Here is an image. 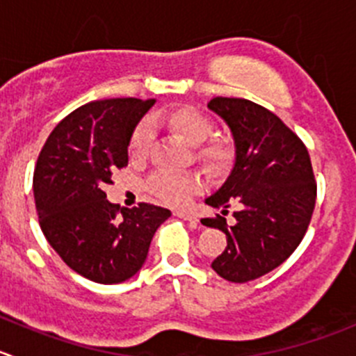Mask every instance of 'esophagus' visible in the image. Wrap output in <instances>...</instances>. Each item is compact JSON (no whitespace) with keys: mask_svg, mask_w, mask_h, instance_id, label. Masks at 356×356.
I'll return each mask as SVG.
<instances>
[{"mask_svg":"<svg viewBox=\"0 0 356 356\" xmlns=\"http://www.w3.org/2000/svg\"><path fill=\"white\" fill-rule=\"evenodd\" d=\"M175 216L181 217V219H184V220H189V222H193V224L198 222V217H196V213L189 212V210H175Z\"/></svg>","mask_w":356,"mask_h":356,"instance_id":"obj_1","label":"esophagus"}]
</instances>
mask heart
<instances>
[{
    "mask_svg": "<svg viewBox=\"0 0 356 356\" xmlns=\"http://www.w3.org/2000/svg\"><path fill=\"white\" fill-rule=\"evenodd\" d=\"M165 123L182 137L189 146L195 147L196 161L210 175H220L229 168L234 149L229 140L210 139L213 134V123L209 116L195 108H181L168 113ZM149 123H140L130 139V156L140 160L146 156L151 144ZM200 189V179L193 174H174L160 170L147 181V191L168 205H184Z\"/></svg>",
    "mask_w": 356,
    "mask_h": 356,
    "instance_id": "1",
    "label": "heart"
}]
</instances>
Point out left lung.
I'll return each mask as SVG.
<instances>
[{"label":"left lung","instance_id":"left-lung-1","mask_svg":"<svg viewBox=\"0 0 356 356\" xmlns=\"http://www.w3.org/2000/svg\"><path fill=\"white\" fill-rule=\"evenodd\" d=\"M209 109L229 127L234 165L226 182L205 200L222 209L236 203V222L202 219L227 238L212 270L234 284L270 273L298 248L312 220L316 182L302 140L271 111L247 99L216 97Z\"/></svg>","mask_w":356,"mask_h":356}]
</instances>
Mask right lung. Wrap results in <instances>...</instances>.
I'll list each match as a JSON object with an SVG mask.
<instances>
[{
	"instance_id": "right-lung-1",
	"label": "right lung",
	"mask_w": 356,
	"mask_h": 356,
	"mask_svg": "<svg viewBox=\"0 0 356 356\" xmlns=\"http://www.w3.org/2000/svg\"><path fill=\"white\" fill-rule=\"evenodd\" d=\"M154 102H88L55 127L38 156L33 191L41 231L72 271L97 284L132 278L172 213L149 203L120 209L104 193L113 172L129 163L134 130Z\"/></svg>"
}]
</instances>
